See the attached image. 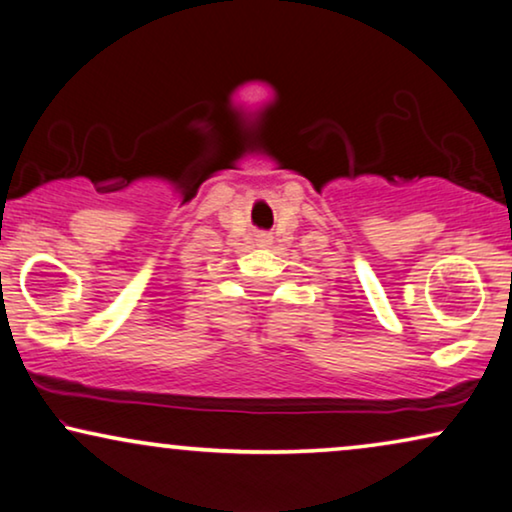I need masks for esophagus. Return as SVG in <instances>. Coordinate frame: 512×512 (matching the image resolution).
Instances as JSON below:
<instances>
[{
    "label": "esophagus",
    "instance_id": "34e87169",
    "mask_svg": "<svg viewBox=\"0 0 512 512\" xmlns=\"http://www.w3.org/2000/svg\"><path fill=\"white\" fill-rule=\"evenodd\" d=\"M257 243H260V245H269V243H271V236H269V234H260V236H257Z\"/></svg>",
    "mask_w": 512,
    "mask_h": 512
}]
</instances>
